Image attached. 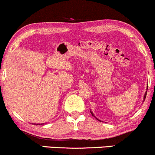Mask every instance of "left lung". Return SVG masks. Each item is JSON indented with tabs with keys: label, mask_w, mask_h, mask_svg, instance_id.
Returning a JSON list of instances; mask_svg holds the SVG:
<instances>
[{
	"label": "left lung",
	"mask_w": 155,
	"mask_h": 155,
	"mask_svg": "<svg viewBox=\"0 0 155 155\" xmlns=\"http://www.w3.org/2000/svg\"><path fill=\"white\" fill-rule=\"evenodd\" d=\"M147 89H148V86H147ZM147 92H146L145 95H144V96H143V101H145V98H146V96H147ZM91 113L92 114V115H93V116H94V117H95L94 114H93V113H92V111H91ZM96 118V119H97V120H99V121H101V120H99V119H98V118Z\"/></svg>",
	"instance_id": "8db88e82"
}]
</instances>
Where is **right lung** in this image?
Listing matches in <instances>:
<instances>
[{
    "label": "right lung",
    "instance_id": "add662e5",
    "mask_svg": "<svg viewBox=\"0 0 155 155\" xmlns=\"http://www.w3.org/2000/svg\"><path fill=\"white\" fill-rule=\"evenodd\" d=\"M37 125H38V124H37ZM39 125H40V124H39Z\"/></svg>",
    "mask_w": 155,
    "mask_h": 155
}]
</instances>
